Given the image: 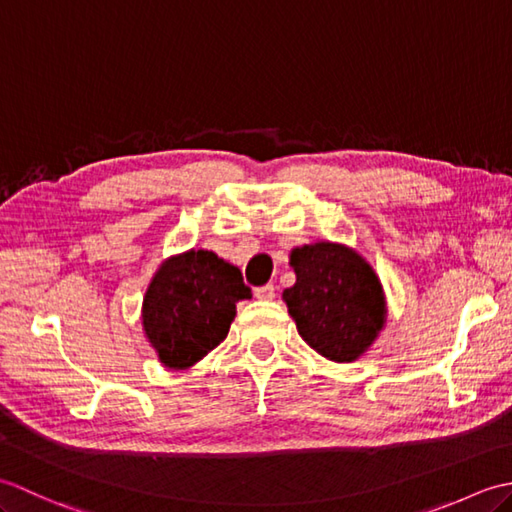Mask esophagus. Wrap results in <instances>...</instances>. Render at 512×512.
<instances>
[{
	"label": "esophagus",
	"mask_w": 512,
	"mask_h": 512,
	"mask_svg": "<svg viewBox=\"0 0 512 512\" xmlns=\"http://www.w3.org/2000/svg\"><path fill=\"white\" fill-rule=\"evenodd\" d=\"M255 297L262 299V301H273L275 299V286L266 284V286L255 288Z\"/></svg>",
	"instance_id": "obj_1"
}]
</instances>
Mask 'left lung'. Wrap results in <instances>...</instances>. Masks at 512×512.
Instances as JSON below:
<instances>
[{
	"instance_id": "obj_1",
	"label": "left lung",
	"mask_w": 512,
	"mask_h": 512,
	"mask_svg": "<svg viewBox=\"0 0 512 512\" xmlns=\"http://www.w3.org/2000/svg\"><path fill=\"white\" fill-rule=\"evenodd\" d=\"M290 266L297 281L284 301L301 339L334 363L361 358L387 317L374 268L354 248L332 242L292 248Z\"/></svg>"
}]
</instances>
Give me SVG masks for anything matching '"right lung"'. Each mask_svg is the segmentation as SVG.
I'll list each match as a JSON object with an SVG mask.
<instances>
[{
	"label": "right lung",
	"mask_w": 512,
	"mask_h": 512,
	"mask_svg": "<svg viewBox=\"0 0 512 512\" xmlns=\"http://www.w3.org/2000/svg\"><path fill=\"white\" fill-rule=\"evenodd\" d=\"M250 299L239 268L211 250H187L160 264L143 299V330L160 363L187 369L220 345L235 303Z\"/></svg>",
	"instance_id": "add662e5"
}]
</instances>
